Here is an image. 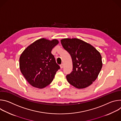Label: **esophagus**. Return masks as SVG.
Returning a JSON list of instances; mask_svg holds the SVG:
<instances>
[{"mask_svg": "<svg viewBox=\"0 0 121 121\" xmlns=\"http://www.w3.org/2000/svg\"><path fill=\"white\" fill-rule=\"evenodd\" d=\"M64 64H62L61 65H60V68H63L64 67Z\"/></svg>", "mask_w": 121, "mask_h": 121, "instance_id": "1", "label": "esophagus"}]
</instances>
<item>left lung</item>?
I'll list each match as a JSON object with an SVG mask.
<instances>
[{
  "label": "left lung",
  "mask_w": 121,
  "mask_h": 121,
  "mask_svg": "<svg viewBox=\"0 0 121 121\" xmlns=\"http://www.w3.org/2000/svg\"><path fill=\"white\" fill-rule=\"evenodd\" d=\"M71 56L73 71L66 76L69 83L77 89L89 87L97 79L102 66L101 56L91 44L77 38L61 40Z\"/></svg>",
  "instance_id": "left-lung-1"
}]
</instances>
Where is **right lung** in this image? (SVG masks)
Listing matches in <instances>:
<instances>
[{
	"label": "right lung",
	"instance_id": "add662e5",
	"mask_svg": "<svg viewBox=\"0 0 121 121\" xmlns=\"http://www.w3.org/2000/svg\"><path fill=\"white\" fill-rule=\"evenodd\" d=\"M57 39H38L29 45L20 57V70L32 87L43 89L52 82L60 66L52 54Z\"/></svg>",
	"mask_w": 121,
	"mask_h": 121
}]
</instances>
